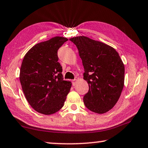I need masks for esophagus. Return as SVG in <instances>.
<instances>
[{"label": "esophagus", "instance_id": "obj_1", "mask_svg": "<svg viewBox=\"0 0 148 148\" xmlns=\"http://www.w3.org/2000/svg\"><path fill=\"white\" fill-rule=\"evenodd\" d=\"M76 82H77V79H73V80L72 81V85H73V86H75V84H76Z\"/></svg>", "mask_w": 148, "mask_h": 148}]
</instances>
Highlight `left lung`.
<instances>
[{
    "label": "left lung",
    "mask_w": 148,
    "mask_h": 148,
    "mask_svg": "<svg viewBox=\"0 0 148 148\" xmlns=\"http://www.w3.org/2000/svg\"><path fill=\"white\" fill-rule=\"evenodd\" d=\"M78 49L89 91L83 97L85 107L104 113L116 104L124 85L125 68L118 53L103 42L80 36L69 39Z\"/></svg>",
    "instance_id": "obj_1"
}]
</instances>
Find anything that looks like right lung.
Returning a JSON list of instances; mask_svg holds the SVG:
<instances>
[{
    "mask_svg": "<svg viewBox=\"0 0 148 148\" xmlns=\"http://www.w3.org/2000/svg\"><path fill=\"white\" fill-rule=\"evenodd\" d=\"M55 37L39 42L27 53L20 70V81L25 97L37 112L56 113L63 108L71 82L63 80L57 51L67 41Z\"/></svg>",
    "mask_w": 148,
    "mask_h": 148,
    "instance_id": "add662e5",
    "label": "right lung"
}]
</instances>
